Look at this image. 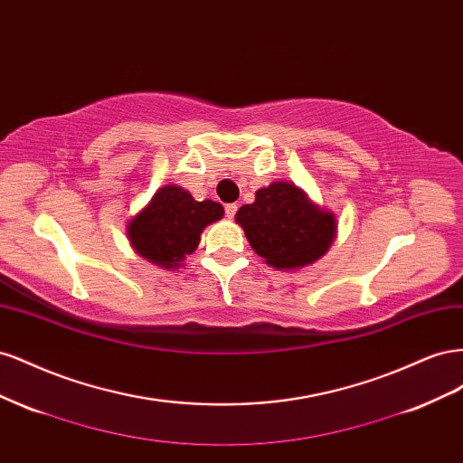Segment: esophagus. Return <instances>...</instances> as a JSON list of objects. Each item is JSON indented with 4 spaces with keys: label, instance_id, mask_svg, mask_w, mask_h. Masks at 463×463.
Listing matches in <instances>:
<instances>
[{
    "label": "esophagus",
    "instance_id": "1",
    "mask_svg": "<svg viewBox=\"0 0 463 463\" xmlns=\"http://www.w3.org/2000/svg\"><path fill=\"white\" fill-rule=\"evenodd\" d=\"M237 208H240V206H237L235 203L226 204V216H228V218H233V216H235V213H237Z\"/></svg>",
    "mask_w": 463,
    "mask_h": 463
}]
</instances>
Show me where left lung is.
<instances>
[{
    "mask_svg": "<svg viewBox=\"0 0 463 463\" xmlns=\"http://www.w3.org/2000/svg\"><path fill=\"white\" fill-rule=\"evenodd\" d=\"M235 220L247 240L279 270H293L313 264L326 253L335 235V218L322 213L305 193L286 181L259 189L253 204H243Z\"/></svg>",
    "mask_w": 463,
    "mask_h": 463,
    "instance_id": "obj_1",
    "label": "left lung"
}]
</instances>
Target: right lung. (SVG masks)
I'll use <instances>...</instances> for the list:
<instances>
[{
    "mask_svg": "<svg viewBox=\"0 0 463 463\" xmlns=\"http://www.w3.org/2000/svg\"><path fill=\"white\" fill-rule=\"evenodd\" d=\"M222 216L220 203H199L181 187L165 185L131 220L128 233L138 255L164 269H177L197 249L203 230Z\"/></svg>",
    "mask_w": 463,
    "mask_h": 463,
    "instance_id": "obj_1",
    "label": "right lung"
}]
</instances>
